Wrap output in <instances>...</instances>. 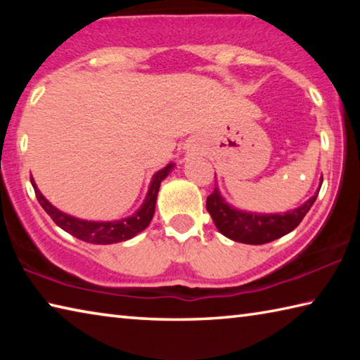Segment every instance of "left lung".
Here are the masks:
<instances>
[{"label": "left lung", "mask_w": 360, "mask_h": 360, "mask_svg": "<svg viewBox=\"0 0 360 360\" xmlns=\"http://www.w3.org/2000/svg\"><path fill=\"white\" fill-rule=\"evenodd\" d=\"M321 184L311 198L283 214L281 212L266 214V212H251L235 208L222 197L217 186L214 192L206 198V210L211 214L217 230L227 238L245 243V245H265V243L290 233L302 222V219L307 216V212L311 210L313 203L318 198Z\"/></svg>", "instance_id": "obj_1"}]
</instances>
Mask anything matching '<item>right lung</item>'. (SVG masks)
<instances>
[{
  "label": "right lung",
  "instance_id": "obj_1",
  "mask_svg": "<svg viewBox=\"0 0 360 360\" xmlns=\"http://www.w3.org/2000/svg\"><path fill=\"white\" fill-rule=\"evenodd\" d=\"M173 168L174 163L169 162L165 168L158 169V172L152 176L148 193H146V198L141 206H139L131 216L117 219V221H87V219H79L71 214H66V212L56 208V206L41 193L33 179V176L32 184L39 205L44 208V211L52 217V221L56 222L60 229H63L65 231H68L70 235L76 236V238L85 243H92V245H114V243L130 240L138 233H141L143 230L148 229L152 217H154L157 195L158 191H160L162 181L173 172Z\"/></svg>",
  "mask_w": 360,
  "mask_h": 360
}]
</instances>
